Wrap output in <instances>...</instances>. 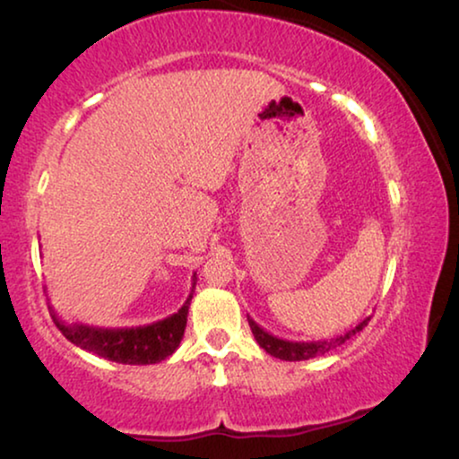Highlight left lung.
<instances>
[{
	"label": "left lung",
	"mask_w": 459,
	"mask_h": 459,
	"mask_svg": "<svg viewBox=\"0 0 459 459\" xmlns=\"http://www.w3.org/2000/svg\"><path fill=\"white\" fill-rule=\"evenodd\" d=\"M368 322H369V317H366V319H363V322L357 324L355 328H351V330L344 332V334L334 336V338H328V341L297 342V341H284V338H278V336L269 334V332L263 330L261 325L255 322V319L248 317V325H250V330H253L255 341L259 342V347L265 349L269 355L278 357V359H284V361H305V359H313V357H319V355L328 353V351L341 347L342 342H347L349 338H353L357 332H361L368 325Z\"/></svg>",
	"instance_id": "1"
}]
</instances>
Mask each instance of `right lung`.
I'll return each mask as SVG.
<instances>
[{
  "mask_svg": "<svg viewBox=\"0 0 459 459\" xmlns=\"http://www.w3.org/2000/svg\"><path fill=\"white\" fill-rule=\"evenodd\" d=\"M192 280L190 297L178 313L160 319V322L137 325V328H96V325L85 324H66L65 319L56 316L52 307L49 309H52V319L58 330L77 347L108 361L148 366V363L165 361L179 347L187 324V309H190L194 286H196V273Z\"/></svg>",
  "mask_w": 459,
  "mask_h": 459,
  "instance_id": "1",
  "label": "right lung"
}]
</instances>
